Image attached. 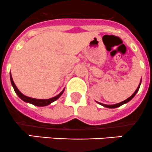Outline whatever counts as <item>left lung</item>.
<instances>
[{
	"mask_svg": "<svg viewBox=\"0 0 152 152\" xmlns=\"http://www.w3.org/2000/svg\"><path fill=\"white\" fill-rule=\"evenodd\" d=\"M140 83H141V81H140ZM140 83L139 84V86H138L137 88V89H136V91H135L134 92V94H132V95L131 96V97H129V98L126 99V100H124V101H123V102H121V103H117V104H115V105H106V104H103V103H98V102H97V103H98L99 104L102 105V106H105V107H106V108H110V109H114V108L119 107V106H122V105L125 104V103H128V102H129V101H130V100H132V99L134 97V96H135V94H137V91H138V90H139V88H140Z\"/></svg>",
	"mask_w": 152,
	"mask_h": 152,
	"instance_id": "obj_1",
	"label": "left lung"
}]
</instances>
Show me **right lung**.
<instances>
[{"label":"right lung","mask_w":152,"mask_h":152,"mask_svg":"<svg viewBox=\"0 0 152 152\" xmlns=\"http://www.w3.org/2000/svg\"><path fill=\"white\" fill-rule=\"evenodd\" d=\"M10 80H11L12 85L13 88H14L16 94L18 95V97H20L22 100H23V101L26 102V103H31V104H33L34 106H48V105H49L50 103H52V102H54V101H55L56 100H58V99L59 98L61 95H62V94L64 93V89L61 93H60L59 94H58L57 96H55V97H52V98H50V99L31 98V97H27V96L24 95V94H23L20 91H19L18 88H17V86H16L15 84L14 81H13V79H12V75H11V72H10Z\"/></svg>","instance_id":"right-lung-1"}]
</instances>
